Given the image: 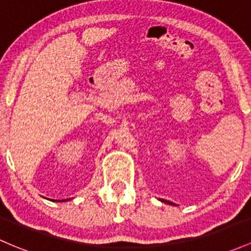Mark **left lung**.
I'll return each mask as SVG.
<instances>
[{
	"mask_svg": "<svg viewBox=\"0 0 251 251\" xmlns=\"http://www.w3.org/2000/svg\"><path fill=\"white\" fill-rule=\"evenodd\" d=\"M159 201H162V202H166V203H168V205H174V206H175V203H174V202H172V201H168V200H164V199H159Z\"/></svg>",
	"mask_w": 251,
	"mask_h": 251,
	"instance_id": "8db88e82",
	"label": "left lung"
}]
</instances>
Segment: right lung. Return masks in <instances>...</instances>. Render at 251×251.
<instances>
[{
	"instance_id": "right-lung-1",
	"label": "right lung",
	"mask_w": 251,
	"mask_h": 251,
	"mask_svg": "<svg viewBox=\"0 0 251 251\" xmlns=\"http://www.w3.org/2000/svg\"><path fill=\"white\" fill-rule=\"evenodd\" d=\"M68 200H70V199H64V200H52V201H60V202H63V201H68Z\"/></svg>"
}]
</instances>
